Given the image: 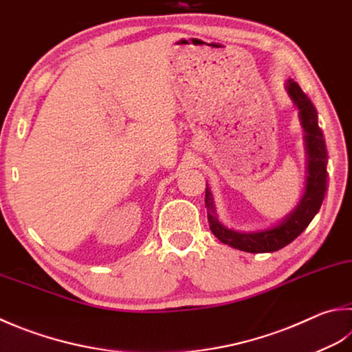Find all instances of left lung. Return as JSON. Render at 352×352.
<instances>
[{"label":"left lung","instance_id":"8db88e82","mask_svg":"<svg viewBox=\"0 0 352 352\" xmlns=\"http://www.w3.org/2000/svg\"><path fill=\"white\" fill-rule=\"evenodd\" d=\"M287 91L293 99L296 107L299 109L300 124L305 130V145H307V187L305 193L297 204V207L283 219L276 227L258 231H236L227 228L219 222L213 196L207 185L205 190V207L208 211L210 230L222 243L237 248L247 253H273V251L287 247L313 221L317 211L320 210L324 193H327V164L328 151L324 144L322 129L317 122V110L303 94L299 84L288 79Z\"/></svg>","mask_w":352,"mask_h":352}]
</instances>
